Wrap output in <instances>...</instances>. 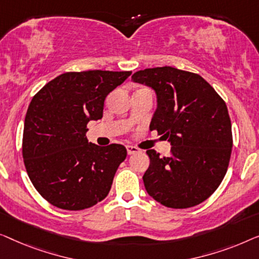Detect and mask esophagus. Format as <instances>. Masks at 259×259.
Listing matches in <instances>:
<instances>
[{
  "label": "esophagus",
  "mask_w": 259,
  "mask_h": 259,
  "mask_svg": "<svg viewBox=\"0 0 259 259\" xmlns=\"http://www.w3.org/2000/svg\"><path fill=\"white\" fill-rule=\"evenodd\" d=\"M126 151H128V155H134L140 151V149L136 147H133V145H126Z\"/></svg>",
  "instance_id": "34e87169"
}]
</instances>
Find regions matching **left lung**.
Returning a JSON list of instances; mask_svg holds the SVG:
<instances>
[{
    "instance_id": "1",
    "label": "left lung",
    "mask_w": 259,
    "mask_h": 259,
    "mask_svg": "<svg viewBox=\"0 0 259 259\" xmlns=\"http://www.w3.org/2000/svg\"><path fill=\"white\" fill-rule=\"evenodd\" d=\"M131 79L155 92L150 130L171 144L167 157L147 151L145 190L172 209L198 205L216 191L228 170L232 133L227 104L202 76L172 67L144 69Z\"/></svg>"
}]
</instances>
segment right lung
I'll use <instances>...</instances> for the list:
<instances>
[{"mask_svg": "<svg viewBox=\"0 0 259 259\" xmlns=\"http://www.w3.org/2000/svg\"><path fill=\"white\" fill-rule=\"evenodd\" d=\"M131 71L65 72L32 97L24 119V165L32 185L50 204L83 210L103 201L126 157L122 144L100 147L87 124L103 116L104 100Z\"/></svg>", "mask_w": 259, "mask_h": 259, "instance_id": "add662e5", "label": "right lung"}]
</instances>
